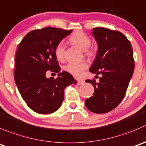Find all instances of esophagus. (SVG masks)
I'll use <instances>...</instances> for the list:
<instances>
[{
	"mask_svg": "<svg viewBox=\"0 0 146 146\" xmlns=\"http://www.w3.org/2000/svg\"><path fill=\"white\" fill-rule=\"evenodd\" d=\"M84 83L85 81L83 80H81V79H77V85H78V86L83 84Z\"/></svg>",
	"mask_w": 146,
	"mask_h": 146,
	"instance_id": "obj_1",
	"label": "esophagus"
}]
</instances>
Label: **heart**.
Here are the masks:
<instances>
[{"label": "heart", "instance_id": "b5f03b06", "mask_svg": "<svg viewBox=\"0 0 146 146\" xmlns=\"http://www.w3.org/2000/svg\"><path fill=\"white\" fill-rule=\"evenodd\" d=\"M69 40L72 44L78 46L79 48L84 50L85 53L88 56H93L94 51L93 49L88 48L91 43V40L86 34L81 31L74 33L69 38ZM54 55L56 59L58 60H64L65 58V48L62 43H59L56 45L54 49ZM88 68V64L84 61L82 62H70L65 67L67 72L73 75L76 77H80L83 71Z\"/></svg>", "mask_w": 146, "mask_h": 146}]
</instances>
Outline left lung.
Wrapping results in <instances>:
<instances>
[{
  "label": "left lung",
  "instance_id": "1",
  "mask_svg": "<svg viewBox=\"0 0 146 146\" xmlns=\"http://www.w3.org/2000/svg\"><path fill=\"white\" fill-rule=\"evenodd\" d=\"M92 34L98 50L90 71L101 77L98 83L95 79L86 80L93 85L94 93L85 103L91 112L105 113L115 108L125 96L134 71L133 48L118 31L95 28Z\"/></svg>",
  "mask_w": 146,
  "mask_h": 146
}]
</instances>
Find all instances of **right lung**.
<instances>
[{"mask_svg":"<svg viewBox=\"0 0 146 146\" xmlns=\"http://www.w3.org/2000/svg\"><path fill=\"white\" fill-rule=\"evenodd\" d=\"M73 30L53 27L33 30L18 45L15 58L14 79L27 106L38 113L49 114L60 107L66 86L76 83L60 68L54 55L55 47ZM48 70L58 73L56 79H47Z\"/></svg>","mask_w":146,"mask_h":146,"instance_id":"add662e5","label":"right lung"}]
</instances>
